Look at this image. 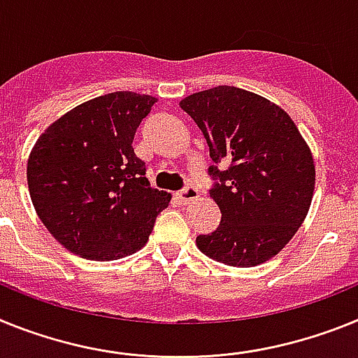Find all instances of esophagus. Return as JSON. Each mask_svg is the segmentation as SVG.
I'll return each instance as SVG.
<instances>
[{
  "label": "esophagus",
  "instance_id": "obj_1",
  "mask_svg": "<svg viewBox=\"0 0 358 358\" xmlns=\"http://www.w3.org/2000/svg\"><path fill=\"white\" fill-rule=\"evenodd\" d=\"M178 198L183 201V203H189V201L196 200V198H198V189L194 187V185H187V187H183L182 191H180Z\"/></svg>",
  "mask_w": 358,
  "mask_h": 358
}]
</instances>
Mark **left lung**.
I'll list each match as a JSON object with an SVG mask.
<instances>
[{
  "label": "left lung",
  "instance_id": "1",
  "mask_svg": "<svg viewBox=\"0 0 358 358\" xmlns=\"http://www.w3.org/2000/svg\"><path fill=\"white\" fill-rule=\"evenodd\" d=\"M180 108L209 144L210 196L222 210L220 227L198 236V248L231 266L265 263L308 214L315 189L308 144L287 111L247 90L216 86L192 93Z\"/></svg>",
  "mask_w": 358,
  "mask_h": 358
}]
</instances>
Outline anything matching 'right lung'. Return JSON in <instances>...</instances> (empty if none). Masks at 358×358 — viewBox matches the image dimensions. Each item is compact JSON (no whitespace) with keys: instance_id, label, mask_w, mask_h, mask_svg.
<instances>
[{"instance_id":"obj_1","label":"right lung","mask_w":358,"mask_h":358,"mask_svg":"<svg viewBox=\"0 0 358 358\" xmlns=\"http://www.w3.org/2000/svg\"><path fill=\"white\" fill-rule=\"evenodd\" d=\"M157 99L115 92L83 102L45 129L27 164L34 209L66 250L120 259L148 243L171 201L151 187L133 138Z\"/></svg>"}]
</instances>
